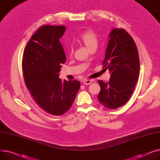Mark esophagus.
Returning <instances> with one entry per match:
<instances>
[{"label":"esophagus","instance_id":"esophagus-1","mask_svg":"<svg viewBox=\"0 0 160 160\" xmlns=\"http://www.w3.org/2000/svg\"><path fill=\"white\" fill-rule=\"evenodd\" d=\"M92 83V81L89 79H86L83 81V84H85V85H88V84H90Z\"/></svg>","mask_w":160,"mask_h":160}]
</instances>
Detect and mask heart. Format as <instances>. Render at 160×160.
<instances>
[{"mask_svg":"<svg viewBox=\"0 0 160 160\" xmlns=\"http://www.w3.org/2000/svg\"><path fill=\"white\" fill-rule=\"evenodd\" d=\"M79 39L89 50H91L93 48H97L98 44V37L96 33L92 30H88L82 32L79 35ZM73 48L70 47V54L73 53Z\"/></svg>","mask_w":160,"mask_h":160,"instance_id":"heart-1","label":"heart"}]
</instances>
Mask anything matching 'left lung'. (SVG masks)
<instances>
[{
	"label": "left lung",
	"mask_w": 160,
	"mask_h": 160,
	"mask_svg": "<svg viewBox=\"0 0 160 160\" xmlns=\"http://www.w3.org/2000/svg\"><path fill=\"white\" fill-rule=\"evenodd\" d=\"M103 67L110 73V80H98L101 104L109 109L124 105L134 91L139 73V59L136 45L123 29L114 28L108 35Z\"/></svg>",
	"instance_id": "8db88e82"
}]
</instances>
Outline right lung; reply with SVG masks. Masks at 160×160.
<instances>
[{"instance_id": "right-lung-1", "label": "right lung", "mask_w": 160, "mask_h": 160, "mask_svg": "<svg viewBox=\"0 0 160 160\" xmlns=\"http://www.w3.org/2000/svg\"><path fill=\"white\" fill-rule=\"evenodd\" d=\"M64 26H41L24 49L22 71L26 85L36 102L52 115L61 116L72 107L79 81L59 78L67 60L59 40Z\"/></svg>"}]
</instances>
